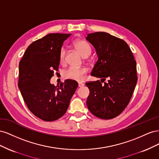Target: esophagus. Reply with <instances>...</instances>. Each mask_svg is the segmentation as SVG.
Returning <instances> with one entry per match:
<instances>
[{
	"label": "esophagus",
	"mask_w": 159,
	"mask_h": 159,
	"mask_svg": "<svg viewBox=\"0 0 159 159\" xmlns=\"http://www.w3.org/2000/svg\"><path fill=\"white\" fill-rule=\"evenodd\" d=\"M84 85V84H83V83H81V82H79L78 83V86L80 88H81V87H83V86Z\"/></svg>",
	"instance_id": "1"
}]
</instances>
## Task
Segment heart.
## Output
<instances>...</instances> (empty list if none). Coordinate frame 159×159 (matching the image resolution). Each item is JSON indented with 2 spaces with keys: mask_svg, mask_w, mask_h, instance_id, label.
Segmentation results:
<instances>
[{
  "mask_svg": "<svg viewBox=\"0 0 159 159\" xmlns=\"http://www.w3.org/2000/svg\"><path fill=\"white\" fill-rule=\"evenodd\" d=\"M74 46L75 48L80 52V54L83 57H86L91 54V48L87 41L84 40H78L74 43ZM65 57L66 50L64 48H62L60 52L59 55V61L61 64L65 63ZM86 71H87V70L84 68L70 67L68 70H66L64 71V75L67 79L81 81L84 80Z\"/></svg>",
  "mask_w": 159,
  "mask_h": 159,
  "instance_id": "heart-1",
  "label": "heart"
}]
</instances>
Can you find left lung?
<instances>
[{
    "instance_id": "obj_1",
    "label": "left lung",
    "mask_w": 159,
    "mask_h": 159,
    "mask_svg": "<svg viewBox=\"0 0 159 159\" xmlns=\"http://www.w3.org/2000/svg\"><path fill=\"white\" fill-rule=\"evenodd\" d=\"M98 56L91 75L106 78L85 84L89 89L87 106L95 116L103 119L116 117L126 108L137 82V64L128 44L104 32L88 34L85 38Z\"/></svg>"
}]
</instances>
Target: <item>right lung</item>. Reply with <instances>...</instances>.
<instances>
[{"label": "right lung", "mask_w": 159, "mask_h": 159, "mask_svg": "<svg viewBox=\"0 0 159 159\" xmlns=\"http://www.w3.org/2000/svg\"><path fill=\"white\" fill-rule=\"evenodd\" d=\"M71 34H49L32 42L19 63L18 88L30 111L45 121H54L66 113L78 88L66 80L55 86L50 79L58 71L59 55Z\"/></svg>", "instance_id": "add662e5"}]
</instances>
